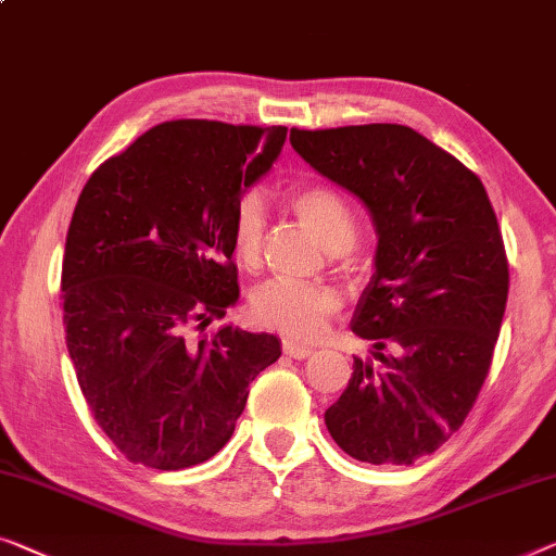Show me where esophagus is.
Returning <instances> with one entry per match:
<instances>
[{
  "label": "esophagus",
  "mask_w": 556,
  "mask_h": 556,
  "mask_svg": "<svg viewBox=\"0 0 556 556\" xmlns=\"http://www.w3.org/2000/svg\"><path fill=\"white\" fill-rule=\"evenodd\" d=\"M281 350H285L287 357H292V359H306V357H309V354L314 352L312 346L289 342V339H285V344H281Z\"/></svg>",
  "instance_id": "esophagus-1"
}]
</instances>
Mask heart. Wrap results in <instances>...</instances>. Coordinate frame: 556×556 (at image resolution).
I'll return each instance as SVG.
<instances>
[{
    "instance_id": "obj_1",
    "label": "heart",
    "mask_w": 556,
    "mask_h": 556,
    "mask_svg": "<svg viewBox=\"0 0 556 556\" xmlns=\"http://www.w3.org/2000/svg\"><path fill=\"white\" fill-rule=\"evenodd\" d=\"M289 204L327 250H350L357 239V217H354L350 199L339 189L329 185L296 187L289 197ZM264 222H267V214L260 197L244 194L239 199L235 219H231V252L247 269L260 264ZM337 309L339 294L331 287L287 277L264 281L250 302L256 325L275 329L289 339H300V342L317 339Z\"/></svg>"
}]
</instances>
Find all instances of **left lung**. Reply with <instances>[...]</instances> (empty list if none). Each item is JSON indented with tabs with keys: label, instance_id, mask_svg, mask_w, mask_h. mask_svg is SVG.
Listing matches in <instances>:
<instances>
[{
	"label": "left lung",
	"instance_id": "1",
	"mask_svg": "<svg viewBox=\"0 0 556 556\" xmlns=\"http://www.w3.org/2000/svg\"><path fill=\"white\" fill-rule=\"evenodd\" d=\"M304 162L375 219V275L352 331L354 359L327 429L350 457L409 467L464 425L492 367L509 264L475 172L404 124L292 129Z\"/></svg>",
	"mask_w": 556,
	"mask_h": 556
}]
</instances>
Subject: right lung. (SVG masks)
Segmentation results:
<instances>
[{
	"label": "right lung",
	"instance_id": "obj_1",
	"mask_svg": "<svg viewBox=\"0 0 556 556\" xmlns=\"http://www.w3.org/2000/svg\"><path fill=\"white\" fill-rule=\"evenodd\" d=\"M285 139L287 127L164 122L81 189L62 262L66 350L129 462L177 471L214 457L279 359L275 334H202L239 300L231 219Z\"/></svg>",
	"mask_w": 556,
	"mask_h": 556
}]
</instances>
